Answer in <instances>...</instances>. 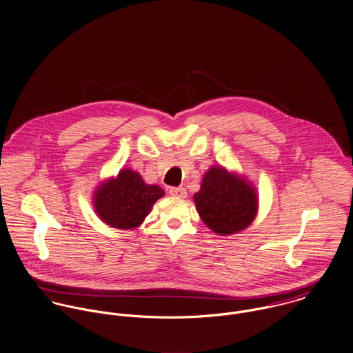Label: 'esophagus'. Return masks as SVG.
<instances>
[{
    "label": "esophagus",
    "mask_w": 353,
    "mask_h": 353,
    "mask_svg": "<svg viewBox=\"0 0 353 353\" xmlns=\"http://www.w3.org/2000/svg\"><path fill=\"white\" fill-rule=\"evenodd\" d=\"M170 195L176 196V198H186L188 192L185 188H171L170 189Z\"/></svg>",
    "instance_id": "1"
}]
</instances>
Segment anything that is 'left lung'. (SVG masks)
Segmentation results:
<instances>
[{
  "label": "left lung",
  "mask_w": 353,
  "mask_h": 353,
  "mask_svg": "<svg viewBox=\"0 0 353 353\" xmlns=\"http://www.w3.org/2000/svg\"><path fill=\"white\" fill-rule=\"evenodd\" d=\"M192 199L203 224L220 236L247 229L259 209L256 188L223 165H212L203 174L201 189Z\"/></svg>",
  "instance_id": "obj_1"
}]
</instances>
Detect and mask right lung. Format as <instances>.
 Masks as SVG:
<instances>
[{"mask_svg":"<svg viewBox=\"0 0 353 353\" xmlns=\"http://www.w3.org/2000/svg\"><path fill=\"white\" fill-rule=\"evenodd\" d=\"M164 196L158 185H147L132 168H121L93 192V206L101 221L116 229H134L143 224L154 203Z\"/></svg>","mask_w":353,"mask_h":353,"instance_id":"add662e5","label":"right lung"}]
</instances>
